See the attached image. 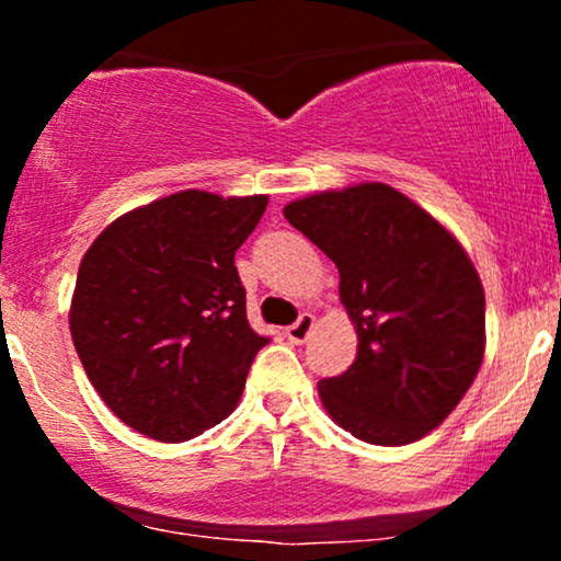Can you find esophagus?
<instances>
[{
	"mask_svg": "<svg viewBox=\"0 0 561 561\" xmlns=\"http://www.w3.org/2000/svg\"><path fill=\"white\" fill-rule=\"evenodd\" d=\"M313 324H317V319L311 317V313H302V317L295 321V324H289L287 327V340L289 343H295V345H302L306 343L308 337H311V330H313Z\"/></svg>",
	"mask_w": 561,
	"mask_h": 561,
	"instance_id": "obj_1",
	"label": "esophagus"
}]
</instances>
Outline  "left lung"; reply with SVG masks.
I'll list each match as a JSON object with an SVG mask.
<instances>
[{
    "mask_svg": "<svg viewBox=\"0 0 561 561\" xmlns=\"http://www.w3.org/2000/svg\"><path fill=\"white\" fill-rule=\"evenodd\" d=\"M285 218L340 272L356 362L321 379L340 427L405 446L459 405L485 353V293L459 240L414 199L369 182L285 205Z\"/></svg>",
    "mask_w": 561,
    "mask_h": 561,
    "instance_id": "1",
    "label": "left lung"
}]
</instances>
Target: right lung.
Segmentation results:
<instances>
[{"label":"right lung","instance_id":"obj_1","mask_svg":"<svg viewBox=\"0 0 561 561\" xmlns=\"http://www.w3.org/2000/svg\"><path fill=\"white\" fill-rule=\"evenodd\" d=\"M268 197L184 190L124 214L83 255L70 334L107 409L160 443L190 440L240 403L255 353L234 253Z\"/></svg>","mask_w":561,"mask_h":561}]
</instances>
